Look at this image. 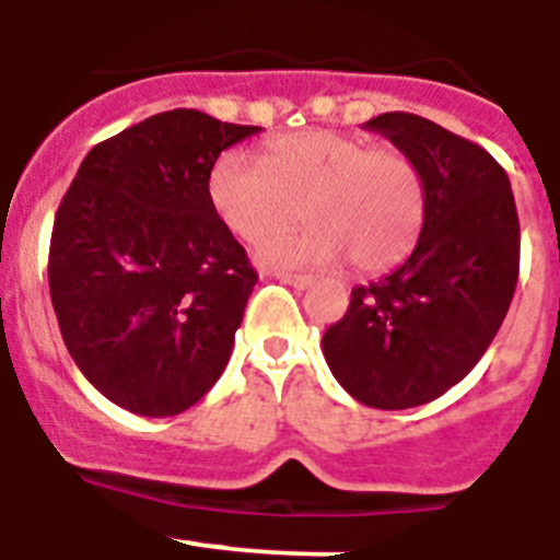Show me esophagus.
Masks as SVG:
<instances>
[{"label": "esophagus", "instance_id": "1", "mask_svg": "<svg viewBox=\"0 0 560 560\" xmlns=\"http://www.w3.org/2000/svg\"><path fill=\"white\" fill-rule=\"evenodd\" d=\"M273 276L279 281H284V284L295 287V290H306V287L312 284V276H306V273H287V270H279V273H273Z\"/></svg>", "mask_w": 560, "mask_h": 560}]
</instances>
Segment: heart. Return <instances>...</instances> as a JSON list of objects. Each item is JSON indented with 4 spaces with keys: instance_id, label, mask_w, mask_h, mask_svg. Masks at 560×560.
<instances>
[{
    "instance_id": "obj_1",
    "label": "heart",
    "mask_w": 560,
    "mask_h": 560,
    "mask_svg": "<svg viewBox=\"0 0 560 560\" xmlns=\"http://www.w3.org/2000/svg\"><path fill=\"white\" fill-rule=\"evenodd\" d=\"M209 203L245 243L289 228L305 209L310 230L259 248L268 265H335L385 273L412 250L424 223V184L401 150L371 148L337 130L273 139L265 164L225 150L209 173Z\"/></svg>"
}]
</instances>
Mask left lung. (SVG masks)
<instances>
[{"label": "left lung", "instance_id": "obj_1", "mask_svg": "<svg viewBox=\"0 0 560 560\" xmlns=\"http://www.w3.org/2000/svg\"><path fill=\"white\" fill-rule=\"evenodd\" d=\"M362 128L416 164L424 225L405 265L351 290L320 346L357 401L407 410L457 385L500 331L518 279L516 200L491 153L430 119L390 110Z\"/></svg>", "mask_w": 560, "mask_h": 560}]
</instances>
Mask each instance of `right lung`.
<instances>
[{
    "label": "right lung",
    "instance_id": "obj_1",
    "mask_svg": "<svg viewBox=\"0 0 560 560\" xmlns=\"http://www.w3.org/2000/svg\"><path fill=\"white\" fill-rule=\"evenodd\" d=\"M259 130L164 110L89 150L60 200V335L85 380L136 416L189 410L229 365L256 270L206 186L220 153Z\"/></svg>",
    "mask_w": 560,
    "mask_h": 560
}]
</instances>
